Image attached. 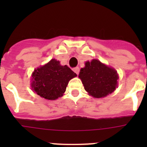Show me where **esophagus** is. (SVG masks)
Here are the masks:
<instances>
[{
  "instance_id": "1",
  "label": "esophagus",
  "mask_w": 147,
  "mask_h": 147,
  "mask_svg": "<svg viewBox=\"0 0 147 147\" xmlns=\"http://www.w3.org/2000/svg\"><path fill=\"white\" fill-rule=\"evenodd\" d=\"M74 71L75 73H76V74H79V73H80V67H76L74 68Z\"/></svg>"
}]
</instances>
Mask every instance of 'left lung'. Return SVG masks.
<instances>
[{
  "label": "left lung",
  "mask_w": 147,
  "mask_h": 147,
  "mask_svg": "<svg viewBox=\"0 0 147 147\" xmlns=\"http://www.w3.org/2000/svg\"><path fill=\"white\" fill-rule=\"evenodd\" d=\"M79 77L88 94L98 98L113 93L119 80L117 71L114 68L95 59L85 62V67L80 70Z\"/></svg>",
  "instance_id": "8db88e82"
}]
</instances>
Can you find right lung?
Segmentation results:
<instances>
[{
	"label": "right lung",
	"instance_id": "add662e5",
	"mask_svg": "<svg viewBox=\"0 0 147 147\" xmlns=\"http://www.w3.org/2000/svg\"><path fill=\"white\" fill-rule=\"evenodd\" d=\"M76 76L70 67L52 59L32 73V88L40 96L55 100L63 96L69 81Z\"/></svg>",
	"mask_w": 147,
	"mask_h": 147
}]
</instances>
